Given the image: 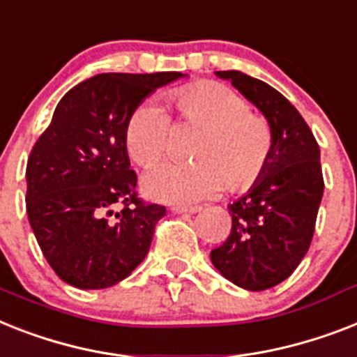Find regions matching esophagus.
Masks as SVG:
<instances>
[{
  "instance_id": "obj_1",
  "label": "esophagus",
  "mask_w": 357,
  "mask_h": 357,
  "mask_svg": "<svg viewBox=\"0 0 357 357\" xmlns=\"http://www.w3.org/2000/svg\"><path fill=\"white\" fill-rule=\"evenodd\" d=\"M199 207H172L174 214H196L199 213Z\"/></svg>"
}]
</instances>
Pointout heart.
<instances>
[{
	"label": "heart",
	"mask_w": 357,
	"mask_h": 357,
	"mask_svg": "<svg viewBox=\"0 0 357 357\" xmlns=\"http://www.w3.org/2000/svg\"><path fill=\"white\" fill-rule=\"evenodd\" d=\"M185 124L202 128L194 144V163H159L143 176L146 196L165 204L190 205L231 190H245L268 167L273 137L266 119L249 112L242 95L218 82H199L169 95ZM172 123L163 106L144 100L124 128L130 158L149 167L167 153Z\"/></svg>",
	"instance_id": "obj_1"
}]
</instances>
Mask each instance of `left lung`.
Segmentation results:
<instances>
[{"mask_svg":"<svg viewBox=\"0 0 357 357\" xmlns=\"http://www.w3.org/2000/svg\"><path fill=\"white\" fill-rule=\"evenodd\" d=\"M262 113L273 149L257 183L233 204L231 234L211 251L225 279L249 291L286 280L299 266L314 236L323 198L321 152L314 133L288 98L242 71H216Z\"/></svg>","mask_w":357,"mask_h":357,"instance_id":"left-lung-1","label":"left lung"}]
</instances>
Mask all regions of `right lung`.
Returning a JSON list of instances; mask_svg holds the SVG:
<instances>
[{
    "label": "right lung",
    "mask_w": 357,
    "mask_h": 357,
    "mask_svg": "<svg viewBox=\"0 0 357 357\" xmlns=\"http://www.w3.org/2000/svg\"><path fill=\"white\" fill-rule=\"evenodd\" d=\"M187 75L102 73L77 84L27 161L29 224L54 273L80 289H102L143 262L167 208L135 194L124 128L155 89ZM115 204H124L109 220Z\"/></svg>",
    "instance_id": "obj_1"
}]
</instances>
